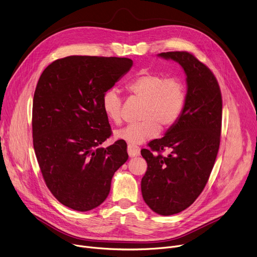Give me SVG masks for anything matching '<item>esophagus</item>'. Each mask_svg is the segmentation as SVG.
<instances>
[{
  "label": "esophagus",
  "instance_id": "34e87169",
  "mask_svg": "<svg viewBox=\"0 0 257 257\" xmlns=\"http://www.w3.org/2000/svg\"><path fill=\"white\" fill-rule=\"evenodd\" d=\"M127 151H128V155L130 158H135L140 155V149L134 145H128Z\"/></svg>",
  "mask_w": 257,
  "mask_h": 257
}]
</instances>
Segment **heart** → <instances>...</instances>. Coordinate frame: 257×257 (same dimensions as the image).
<instances>
[{"label": "heart", "mask_w": 257, "mask_h": 257, "mask_svg": "<svg viewBox=\"0 0 257 257\" xmlns=\"http://www.w3.org/2000/svg\"><path fill=\"white\" fill-rule=\"evenodd\" d=\"M125 89L129 96L142 100L140 119L116 132V137L129 143L141 144L154 138L160 128L172 127L184 111L187 91L179 78H167L162 74L144 72L128 80ZM122 97L115 88L106 89L101 96V108L106 118L115 125L122 122Z\"/></svg>", "instance_id": "heart-1"}]
</instances>
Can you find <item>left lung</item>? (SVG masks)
Wrapping results in <instances>:
<instances>
[{"label": "left lung", "instance_id": "obj_1", "mask_svg": "<svg viewBox=\"0 0 257 257\" xmlns=\"http://www.w3.org/2000/svg\"><path fill=\"white\" fill-rule=\"evenodd\" d=\"M159 56L178 62L187 76L184 111L163 138L141 150L148 171L142 197L155 212L171 215L189 207L203 191L221 142L223 99L211 70L189 52ZM169 149L168 155L162 153Z\"/></svg>", "mask_w": 257, "mask_h": 257}]
</instances>
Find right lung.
I'll list each match as a JSON object with an SVG mask.
<instances>
[{
	"mask_svg": "<svg viewBox=\"0 0 257 257\" xmlns=\"http://www.w3.org/2000/svg\"><path fill=\"white\" fill-rule=\"evenodd\" d=\"M128 58L69 56L42 73L32 103L36 159L49 190L78 211L101 204L115 172L128 160L127 144H99L112 135L102 93L130 70Z\"/></svg>",
	"mask_w": 257,
	"mask_h": 257,
	"instance_id": "obj_1",
	"label": "right lung"
}]
</instances>
